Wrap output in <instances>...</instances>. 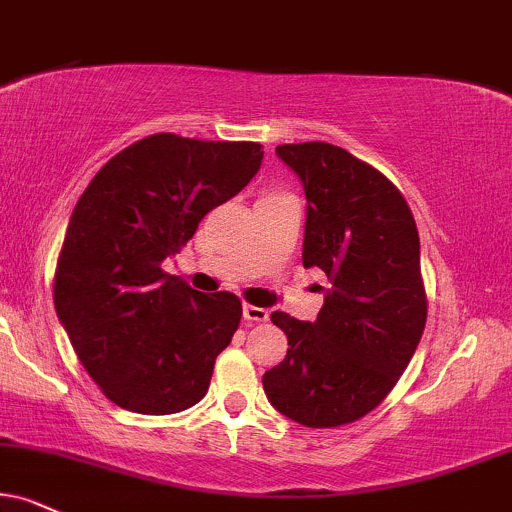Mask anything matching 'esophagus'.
<instances>
[{
	"instance_id": "obj_1",
	"label": "esophagus",
	"mask_w": 512,
	"mask_h": 512,
	"mask_svg": "<svg viewBox=\"0 0 512 512\" xmlns=\"http://www.w3.org/2000/svg\"><path fill=\"white\" fill-rule=\"evenodd\" d=\"M244 320H246V323H266L268 311H266V308L246 304L244 306Z\"/></svg>"
}]
</instances>
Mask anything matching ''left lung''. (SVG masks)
I'll list each match as a JSON object with an SVG mask.
<instances>
[{
    "label": "left lung",
    "mask_w": 512,
    "mask_h": 512,
    "mask_svg": "<svg viewBox=\"0 0 512 512\" xmlns=\"http://www.w3.org/2000/svg\"><path fill=\"white\" fill-rule=\"evenodd\" d=\"M304 182V266L332 282L315 323L275 311L285 361L263 375L268 401L299 425L361 420L387 399L427 323L420 237L387 175L327 142L280 144Z\"/></svg>",
    "instance_id": "8db88e82"
}]
</instances>
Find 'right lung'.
<instances>
[{
  "mask_svg": "<svg viewBox=\"0 0 512 512\" xmlns=\"http://www.w3.org/2000/svg\"><path fill=\"white\" fill-rule=\"evenodd\" d=\"M261 161L258 142L156 132L118 151L82 192L56 261L54 306L87 375L116 406L170 415L206 396L242 301L201 294L161 263Z\"/></svg>",
  "mask_w": 512,
  "mask_h": 512,
  "instance_id": "obj_1",
  "label": "right lung"
}]
</instances>
